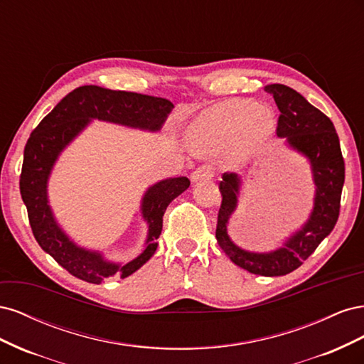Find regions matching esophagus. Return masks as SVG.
Here are the masks:
<instances>
[{"label": "esophagus", "mask_w": 364, "mask_h": 364, "mask_svg": "<svg viewBox=\"0 0 364 364\" xmlns=\"http://www.w3.org/2000/svg\"><path fill=\"white\" fill-rule=\"evenodd\" d=\"M214 176V168L211 165H202V167L196 168L191 173V181L193 182H199V181H206V179H211Z\"/></svg>", "instance_id": "obj_1"}]
</instances>
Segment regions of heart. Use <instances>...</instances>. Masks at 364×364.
<instances>
[{"instance_id": "b5f03b06", "label": "heart", "mask_w": 364, "mask_h": 364, "mask_svg": "<svg viewBox=\"0 0 364 364\" xmlns=\"http://www.w3.org/2000/svg\"><path fill=\"white\" fill-rule=\"evenodd\" d=\"M274 127L277 115L270 107L249 102H229L202 112L191 123L186 138L199 153L223 149L237 141L230 158L243 162L272 136Z\"/></svg>"}]
</instances>
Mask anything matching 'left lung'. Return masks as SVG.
<instances>
[{"mask_svg":"<svg viewBox=\"0 0 364 364\" xmlns=\"http://www.w3.org/2000/svg\"><path fill=\"white\" fill-rule=\"evenodd\" d=\"M264 91L274 98L281 112L277 135L311 165L316 186L311 214L278 249L250 252L240 247L230 240L228 225L238 205L241 179L235 173H223V181L218 185L222 206L218 209L215 237L218 246L238 267L261 277H282L299 267L334 229L345 182V162L333 121L323 112L285 85H267Z\"/></svg>","mask_w":364,"mask_h":364,"instance_id":"left-lung-1","label":"left lung"}]
</instances>
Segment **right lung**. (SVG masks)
<instances>
[{
	"label": "right lung",
	"instance_id": "add662e5",
	"mask_svg": "<svg viewBox=\"0 0 364 364\" xmlns=\"http://www.w3.org/2000/svg\"><path fill=\"white\" fill-rule=\"evenodd\" d=\"M161 97L112 91L95 85L80 86L54 106L31 132L24 149L19 190L27 206L30 226L39 246L73 277L91 284L106 278H127L153 257L162 230V217L171 200L190 186L188 178H168L147 188L141 200V215L149 226L144 249L127 262L105 258L102 252L80 247L65 234L48 202V179L60 153L91 124L106 121L132 129L158 132L173 109Z\"/></svg>",
	"mask_w": 364,
	"mask_h": 364
}]
</instances>
